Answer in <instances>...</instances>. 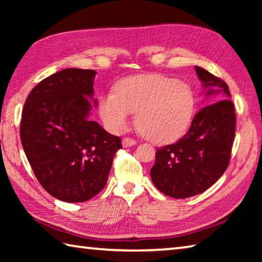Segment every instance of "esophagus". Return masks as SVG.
Wrapping results in <instances>:
<instances>
[{"mask_svg": "<svg viewBox=\"0 0 262 262\" xmlns=\"http://www.w3.org/2000/svg\"><path fill=\"white\" fill-rule=\"evenodd\" d=\"M135 144H136V141L130 139V137H123L122 139V145L125 148L132 147V145H135Z\"/></svg>", "mask_w": 262, "mask_h": 262, "instance_id": "obj_1", "label": "esophagus"}]
</instances>
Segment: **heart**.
Listing matches in <instances>:
<instances>
[{
  "mask_svg": "<svg viewBox=\"0 0 262 262\" xmlns=\"http://www.w3.org/2000/svg\"><path fill=\"white\" fill-rule=\"evenodd\" d=\"M136 112V125L155 143H171L186 134L195 112V96L187 83L161 74L122 78L115 92L99 99V114L105 127L122 133Z\"/></svg>",
  "mask_w": 262,
  "mask_h": 262,
  "instance_id": "obj_1",
  "label": "heart"
}]
</instances>
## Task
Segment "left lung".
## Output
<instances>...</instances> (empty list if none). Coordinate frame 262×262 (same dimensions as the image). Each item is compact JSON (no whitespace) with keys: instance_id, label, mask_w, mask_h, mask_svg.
<instances>
[{"instance_id":"1","label":"left lung","mask_w":262,"mask_h":262,"mask_svg":"<svg viewBox=\"0 0 262 262\" xmlns=\"http://www.w3.org/2000/svg\"><path fill=\"white\" fill-rule=\"evenodd\" d=\"M195 72L206 96L216 95L215 103L199 111L180 140L157 149L150 170L154 185L174 199L200 194L220 179L229 166L236 130L228 84L201 67L195 66Z\"/></svg>"}]
</instances>
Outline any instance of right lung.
I'll return each mask as SVG.
<instances>
[{
	"label": "right lung",
	"mask_w": 262,
	"mask_h": 262,
	"mask_svg": "<svg viewBox=\"0 0 262 262\" xmlns=\"http://www.w3.org/2000/svg\"><path fill=\"white\" fill-rule=\"evenodd\" d=\"M95 76V70L77 68L53 74L32 89L21 112L20 140L30 165L42 187L64 202L98 194L122 148L120 137L89 119Z\"/></svg>",
	"instance_id": "right-lung-1"
}]
</instances>
